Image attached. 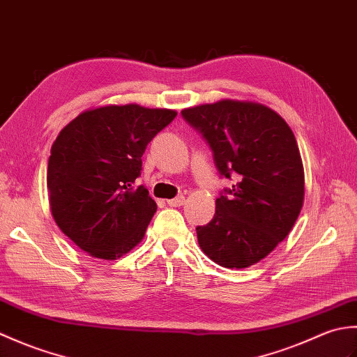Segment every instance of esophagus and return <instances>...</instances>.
Segmentation results:
<instances>
[{"mask_svg":"<svg viewBox=\"0 0 357 357\" xmlns=\"http://www.w3.org/2000/svg\"><path fill=\"white\" fill-rule=\"evenodd\" d=\"M184 202H185V198H184V196H176V198H173V199H169V201H167V204H169L170 207H181V206H183Z\"/></svg>","mask_w":357,"mask_h":357,"instance_id":"esophagus-1","label":"esophagus"}]
</instances>
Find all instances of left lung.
I'll list each match as a JSON object with an SVG mask.
<instances>
[{
	"instance_id": "obj_1",
	"label": "left lung",
	"mask_w": 357,
	"mask_h": 357,
	"mask_svg": "<svg viewBox=\"0 0 357 357\" xmlns=\"http://www.w3.org/2000/svg\"><path fill=\"white\" fill-rule=\"evenodd\" d=\"M181 115L207 141L221 176L236 179L196 227L202 252L225 268L259 262L287 238L304 204V165L291 128L275 110L222 100Z\"/></svg>"
}]
</instances>
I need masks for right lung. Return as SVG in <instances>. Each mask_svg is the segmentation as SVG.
<instances>
[{
	"label": "right lung",
	"instance_id": "1",
	"mask_svg": "<svg viewBox=\"0 0 357 357\" xmlns=\"http://www.w3.org/2000/svg\"><path fill=\"white\" fill-rule=\"evenodd\" d=\"M176 115L138 104L104 105L59 132L47 167L50 210L82 252L113 261L142 241L158 207L135 179L147 144Z\"/></svg>",
	"mask_w": 357,
	"mask_h": 357
}]
</instances>
